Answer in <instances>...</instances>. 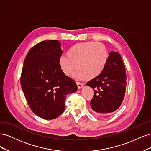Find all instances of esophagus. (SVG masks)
Instances as JSON below:
<instances>
[{
	"label": "esophagus",
	"mask_w": 151,
	"mask_h": 151,
	"mask_svg": "<svg viewBox=\"0 0 151 151\" xmlns=\"http://www.w3.org/2000/svg\"><path fill=\"white\" fill-rule=\"evenodd\" d=\"M77 88H78L79 89H81L83 87L84 84L81 83V82H77Z\"/></svg>",
	"instance_id": "34e87169"
}]
</instances>
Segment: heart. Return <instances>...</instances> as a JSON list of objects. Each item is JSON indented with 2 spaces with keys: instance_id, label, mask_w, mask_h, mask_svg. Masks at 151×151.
Segmentation results:
<instances>
[{
  "instance_id": "b5f03b06",
  "label": "heart",
  "mask_w": 151,
  "mask_h": 151,
  "mask_svg": "<svg viewBox=\"0 0 151 151\" xmlns=\"http://www.w3.org/2000/svg\"><path fill=\"white\" fill-rule=\"evenodd\" d=\"M108 51L104 45L96 42H84L73 45L67 52V56L59 58L62 72L69 76L76 68L79 79H93L101 74L108 60Z\"/></svg>"
}]
</instances>
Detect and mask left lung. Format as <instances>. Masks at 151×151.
Returning <instances> with one entry per match:
<instances>
[{"mask_svg":"<svg viewBox=\"0 0 151 151\" xmlns=\"http://www.w3.org/2000/svg\"><path fill=\"white\" fill-rule=\"evenodd\" d=\"M127 76L120 55L111 52L103 71L86 83L94 90L90 104L96 115L103 116L116 111L125 97Z\"/></svg>","mask_w":151,"mask_h":151,"instance_id":"8db88e82","label":"left lung"}]
</instances>
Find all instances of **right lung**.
<instances>
[{
  "instance_id": "obj_1",
  "label": "right lung",
  "mask_w": 151,
  "mask_h": 151,
  "mask_svg": "<svg viewBox=\"0 0 151 151\" xmlns=\"http://www.w3.org/2000/svg\"><path fill=\"white\" fill-rule=\"evenodd\" d=\"M58 40L35 45L23 63L21 85L32 111L45 120L56 118L64 111L68 94L77 90L76 82L62 72L58 60L63 53Z\"/></svg>"
}]
</instances>
